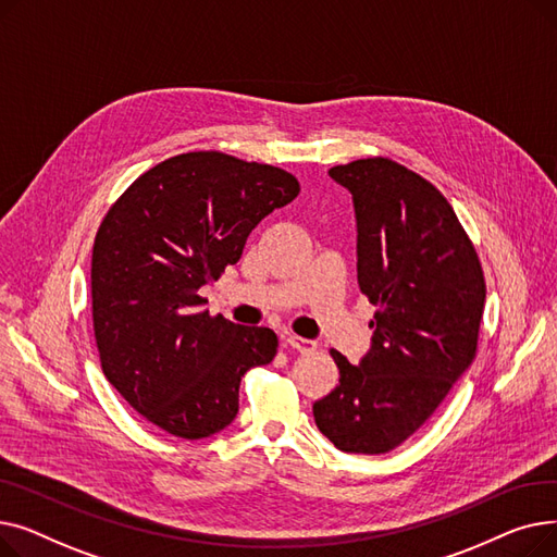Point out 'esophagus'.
Segmentation results:
<instances>
[{
	"mask_svg": "<svg viewBox=\"0 0 557 557\" xmlns=\"http://www.w3.org/2000/svg\"><path fill=\"white\" fill-rule=\"evenodd\" d=\"M286 345H288L290 349H298V352H302V355L313 352V349H315V343H313V341H307V338H300V336H288V338H286Z\"/></svg>",
	"mask_w": 557,
	"mask_h": 557,
	"instance_id": "1",
	"label": "esophagus"
}]
</instances>
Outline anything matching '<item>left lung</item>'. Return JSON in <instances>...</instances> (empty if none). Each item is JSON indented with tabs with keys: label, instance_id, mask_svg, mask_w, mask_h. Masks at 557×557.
<instances>
[{
	"label": "left lung",
	"instance_id": "8db88e82",
	"mask_svg": "<svg viewBox=\"0 0 557 557\" xmlns=\"http://www.w3.org/2000/svg\"><path fill=\"white\" fill-rule=\"evenodd\" d=\"M355 198L359 286L376 307L359 366L330 349L338 386L313 404L320 433L347 454L408 441L472 366L485 307L476 248L449 200L391 158L330 169Z\"/></svg>",
	"mask_w": 557,
	"mask_h": 557
}]
</instances>
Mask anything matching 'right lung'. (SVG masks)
Here are the masks:
<instances>
[{
  "instance_id": "1",
  "label": "right lung",
  "mask_w": 557,
  "mask_h": 557,
  "mask_svg": "<svg viewBox=\"0 0 557 557\" xmlns=\"http://www.w3.org/2000/svg\"><path fill=\"white\" fill-rule=\"evenodd\" d=\"M298 194L280 166L189 151L110 205L92 248V327L106 379L144 420L200 441L237 416L242 376L273 361L277 336L200 311L198 290Z\"/></svg>"
}]
</instances>
